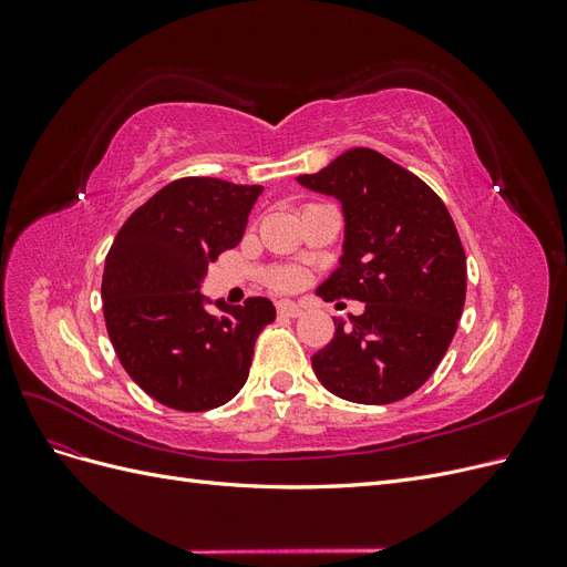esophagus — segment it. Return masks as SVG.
Listing matches in <instances>:
<instances>
[{"mask_svg": "<svg viewBox=\"0 0 567 567\" xmlns=\"http://www.w3.org/2000/svg\"><path fill=\"white\" fill-rule=\"evenodd\" d=\"M277 312H279V317H290V319H296V317H302V307H300V305H296V302L281 300V302H277Z\"/></svg>", "mask_w": 567, "mask_h": 567, "instance_id": "esophagus-1", "label": "esophagus"}]
</instances>
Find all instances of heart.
Returning <instances> with one entry per match:
<instances>
[{"label": "heart", "mask_w": 567, "mask_h": 567, "mask_svg": "<svg viewBox=\"0 0 567 567\" xmlns=\"http://www.w3.org/2000/svg\"><path fill=\"white\" fill-rule=\"evenodd\" d=\"M296 281H298V274L296 271H277V274H274V279H271V284L277 286V288H281V290L293 288Z\"/></svg>", "instance_id": "heart-1"}]
</instances>
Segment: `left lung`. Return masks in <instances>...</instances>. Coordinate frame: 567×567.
<instances>
[{
  "label": "left lung",
  "mask_w": 567,
  "mask_h": 567,
  "mask_svg": "<svg viewBox=\"0 0 567 567\" xmlns=\"http://www.w3.org/2000/svg\"><path fill=\"white\" fill-rule=\"evenodd\" d=\"M310 192L333 196L346 236L338 267L319 288L367 302L312 357L321 385L357 404L404 400L431 379L466 302V252L440 196L373 148H350L315 175Z\"/></svg>",
  "instance_id": "obj_1"
}]
</instances>
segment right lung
I'll use <instances>...</instances> for the list:
<instances>
[{
  "label": "right lung",
  "mask_w": 567,
  "mask_h": 567,
  "mask_svg": "<svg viewBox=\"0 0 567 567\" xmlns=\"http://www.w3.org/2000/svg\"><path fill=\"white\" fill-rule=\"evenodd\" d=\"M260 194L215 177L169 182L130 215L106 255L101 300L115 354L169 409L229 402L248 381L257 336L277 319L267 298L234 307L200 293L208 265L241 241Z\"/></svg>",
  "instance_id": "obj_1"
}]
</instances>
